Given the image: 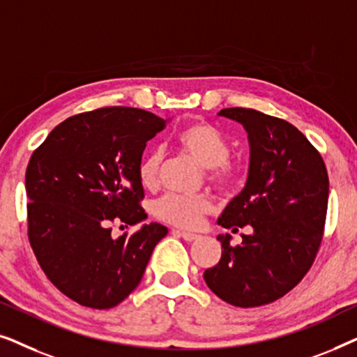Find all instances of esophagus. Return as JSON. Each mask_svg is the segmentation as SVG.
<instances>
[{"mask_svg":"<svg viewBox=\"0 0 357 357\" xmlns=\"http://www.w3.org/2000/svg\"><path fill=\"white\" fill-rule=\"evenodd\" d=\"M174 234H177V236H180V237L183 238V241H187V242H193V241H197V238H199L198 234L185 232V231H177V229H175Z\"/></svg>","mask_w":357,"mask_h":357,"instance_id":"obj_1","label":"esophagus"}]
</instances>
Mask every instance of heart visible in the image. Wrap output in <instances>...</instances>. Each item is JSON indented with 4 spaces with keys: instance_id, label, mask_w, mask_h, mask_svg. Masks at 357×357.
Returning <instances> with one entry per match:
<instances>
[{
    "instance_id": "1",
    "label": "heart",
    "mask_w": 357,
    "mask_h": 357,
    "mask_svg": "<svg viewBox=\"0 0 357 357\" xmlns=\"http://www.w3.org/2000/svg\"><path fill=\"white\" fill-rule=\"evenodd\" d=\"M175 143L185 154L206 169L208 178L221 190H229L237 183L238 169L229 160L231 144L216 126L203 120L190 121L175 135ZM162 165V153L151 151L141 159L138 178L144 188H154L159 183ZM213 209V198L208 193L178 195L169 193L154 206V214L160 221L177 227L195 229L199 226L204 214Z\"/></svg>"
}]
</instances>
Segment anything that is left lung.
Instances as JSON below:
<instances>
[{
    "label": "left lung",
    "mask_w": 357,
    "mask_h": 357,
    "mask_svg": "<svg viewBox=\"0 0 357 357\" xmlns=\"http://www.w3.org/2000/svg\"><path fill=\"white\" fill-rule=\"evenodd\" d=\"M237 121L250 146L245 187L218 222L252 227L242 243L219 234L221 260L204 271L209 289L227 304L258 307L289 292L319 252L328 206V174L309 139L286 120L253 109H222Z\"/></svg>",
    "instance_id": "1"
}]
</instances>
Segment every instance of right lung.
I'll return each instance as SVG.
<instances>
[{"label":"right lung","instance_id":"right-lung-1","mask_svg":"<svg viewBox=\"0 0 357 357\" xmlns=\"http://www.w3.org/2000/svg\"><path fill=\"white\" fill-rule=\"evenodd\" d=\"M167 121L133 107L86 112L58 125L29 160V241L48 280L77 304L119 305L167 236L159 222L130 237H114L110 227L148 218L139 206L138 165L146 143Z\"/></svg>","mask_w":357,"mask_h":357}]
</instances>
